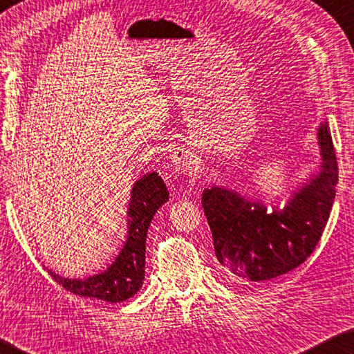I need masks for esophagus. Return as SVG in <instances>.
<instances>
[{
  "mask_svg": "<svg viewBox=\"0 0 354 354\" xmlns=\"http://www.w3.org/2000/svg\"><path fill=\"white\" fill-rule=\"evenodd\" d=\"M171 164L178 171L187 173V175H193L199 169V162L196 156L192 153L189 149L185 147H178L171 153Z\"/></svg>",
  "mask_w": 354,
  "mask_h": 354,
  "instance_id": "1",
  "label": "esophagus"
}]
</instances>
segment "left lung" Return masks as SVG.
I'll list each match as a JSON object with an SVG mask.
<instances>
[{
	"mask_svg": "<svg viewBox=\"0 0 354 354\" xmlns=\"http://www.w3.org/2000/svg\"><path fill=\"white\" fill-rule=\"evenodd\" d=\"M322 170L290 201L267 213L258 203L219 187L205 190L203 207L214 254L232 278L261 282L278 278L306 262L319 242L335 201L337 159L327 124L319 127Z\"/></svg>",
	"mask_w": 354,
	"mask_h": 354,
	"instance_id": "left-lung-1",
	"label": "left lung"
}]
</instances>
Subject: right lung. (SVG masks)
<instances>
[{
	"label": "right lung",
	"instance_id": "right-lung-1",
	"mask_svg": "<svg viewBox=\"0 0 354 354\" xmlns=\"http://www.w3.org/2000/svg\"><path fill=\"white\" fill-rule=\"evenodd\" d=\"M169 201V192L158 173L136 181L129 207V236L116 261L106 272L87 279H66L52 273L55 282L73 295L106 302H122L136 295L145 276V238L156 210Z\"/></svg>",
	"mask_w": 354,
	"mask_h": 354
}]
</instances>
